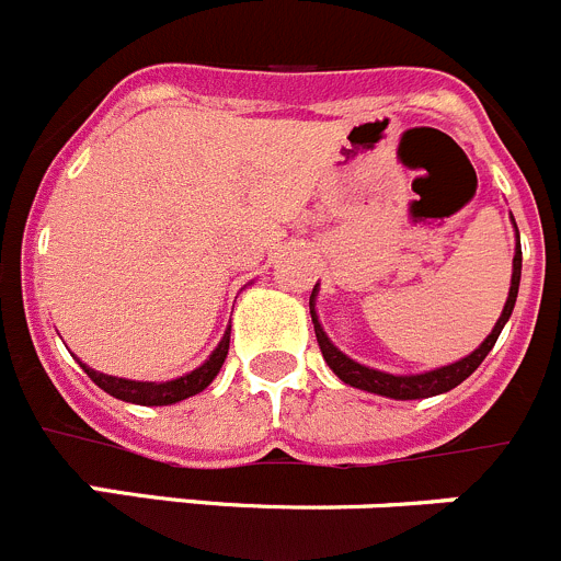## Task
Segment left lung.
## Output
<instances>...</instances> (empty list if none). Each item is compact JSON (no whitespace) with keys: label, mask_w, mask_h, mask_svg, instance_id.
Wrapping results in <instances>:
<instances>
[{"label":"left lung","mask_w":561,"mask_h":561,"mask_svg":"<svg viewBox=\"0 0 561 561\" xmlns=\"http://www.w3.org/2000/svg\"><path fill=\"white\" fill-rule=\"evenodd\" d=\"M514 237H517V245H514V260H512V287H508V299L506 305H503L497 324L492 327V332L483 337V343L476 352H469L467 357H461V360L456 363H447V366L431 368V371H419V375H391V371H380V368L363 366V363L352 360L350 355H343L335 343L327 337L324 327H321V321H318V312H316L318 285L312 287L310 316H312V327H316L318 346H321V355H324L327 366H330L337 375V380L346 382V386L360 388V391H368V393H377V397H388V400H427V397H436V393H444V391H450V388L461 386V382L467 380L478 366H481L483 357L492 352V346L497 343V335H501V330L506 327L508 318H512L514 301H517V290H519V274H523V251H519L517 224H514Z\"/></svg>","instance_id":"1"}]
</instances>
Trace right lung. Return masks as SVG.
I'll list each match as a JSON object with an SVG mask.
<instances>
[{"label":"right lung","mask_w":561,"mask_h":561,"mask_svg":"<svg viewBox=\"0 0 561 561\" xmlns=\"http://www.w3.org/2000/svg\"><path fill=\"white\" fill-rule=\"evenodd\" d=\"M229 335H231V327H226L224 337H220V343L215 346V352H211L198 368H193L190 375L175 377V380H164V382L125 380V377H111V375H103V371H94V368H89L85 363H80V366L85 368V375L92 377L105 393L117 397V400L134 402V405H175V402L186 400V397L201 393L211 380H215V377H218L220 366H224L226 355H229Z\"/></svg>","instance_id":"1"}]
</instances>
